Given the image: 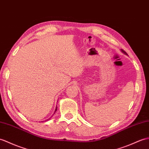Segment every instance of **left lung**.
Wrapping results in <instances>:
<instances>
[{
  "instance_id": "obj_1",
  "label": "left lung",
  "mask_w": 149,
  "mask_h": 149,
  "mask_svg": "<svg viewBox=\"0 0 149 149\" xmlns=\"http://www.w3.org/2000/svg\"><path fill=\"white\" fill-rule=\"evenodd\" d=\"M120 51H121L123 52V53L124 54H126V55H127V53H126V52H125V51H124V50H123V49H120Z\"/></svg>"
}]
</instances>
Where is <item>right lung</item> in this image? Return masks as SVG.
I'll return each mask as SVG.
<instances>
[{"label":"right lung","mask_w":149,"mask_h":149,"mask_svg":"<svg viewBox=\"0 0 149 149\" xmlns=\"http://www.w3.org/2000/svg\"><path fill=\"white\" fill-rule=\"evenodd\" d=\"M56 110H57V107H56V109H55V111H54V113L55 112H56ZM51 117H53V116H51ZM51 117H49V119H47V120H44V121H46V120H49L51 118ZM44 121H41V122H44Z\"/></svg>","instance_id":"right-lung-1"}]
</instances>
